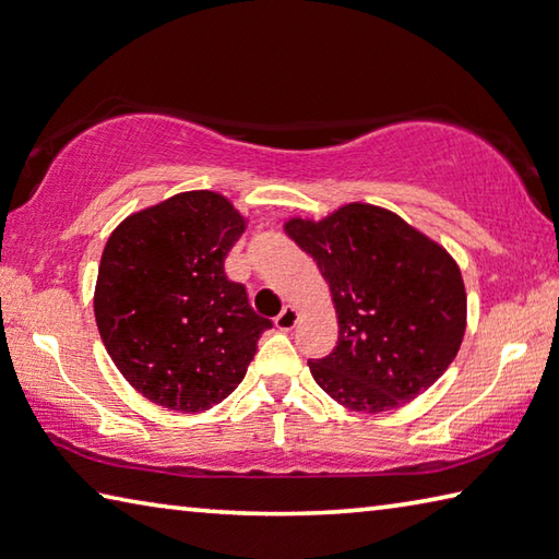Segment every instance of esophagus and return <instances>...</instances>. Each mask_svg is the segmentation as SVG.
<instances>
[{
  "instance_id": "esophagus-1",
  "label": "esophagus",
  "mask_w": 559,
  "mask_h": 559,
  "mask_svg": "<svg viewBox=\"0 0 559 559\" xmlns=\"http://www.w3.org/2000/svg\"><path fill=\"white\" fill-rule=\"evenodd\" d=\"M297 321H299V311L294 309V307H284V309L280 311L277 319H275L280 331H292L294 325H297Z\"/></svg>"
}]
</instances>
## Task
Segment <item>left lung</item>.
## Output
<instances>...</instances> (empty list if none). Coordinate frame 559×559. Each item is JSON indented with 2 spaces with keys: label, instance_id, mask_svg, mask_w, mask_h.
I'll return each mask as SVG.
<instances>
[{
  "label": "left lung",
  "instance_id": "1",
  "mask_svg": "<svg viewBox=\"0 0 559 559\" xmlns=\"http://www.w3.org/2000/svg\"><path fill=\"white\" fill-rule=\"evenodd\" d=\"M287 236L316 260L338 313V343L309 370L353 411L396 408L436 382L460 350L467 297L445 248L372 204L323 221L292 218Z\"/></svg>",
  "mask_w": 559,
  "mask_h": 559
}]
</instances>
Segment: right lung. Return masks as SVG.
Returning <instances> with one entry per match:
<instances>
[{"instance_id":"add662e5","label":"right lung","mask_w":559,"mask_h":559,"mask_svg":"<svg viewBox=\"0 0 559 559\" xmlns=\"http://www.w3.org/2000/svg\"><path fill=\"white\" fill-rule=\"evenodd\" d=\"M243 230L226 197L199 189L131 214L104 246L94 319L126 382L153 404L197 414L224 402L272 329L226 277Z\"/></svg>"}]
</instances>
